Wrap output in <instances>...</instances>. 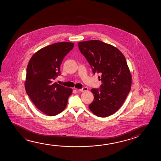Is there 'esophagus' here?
<instances>
[{"label":"esophagus","mask_w":161,"mask_h":161,"mask_svg":"<svg viewBox=\"0 0 161 161\" xmlns=\"http://www.w3.org/2000/svg\"><path fill=\"white\" fill-rule=\"evenodd\" d=\"M88 88L86 87H83L81 89H79V91H80V92H85V91H88Z\"/></svg>","instance_id":"esophagus-1"}]
</instances>
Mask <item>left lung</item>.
<instances>
[{
	"instance_id": "1",
	"label": "left lung",
	"mask_w": 161,
	"mask_h": 161,
	"mask_svg": "<svg viewBox=\"0 0 161 161\" xmlns=\"http://www.w3.org/2000/svg\"><path fill=\"white\" fill-rule=\"evenodd\" d=\"M78 47L93 73L101 75L100 87L91 90L94 100L90 110L100 117H108L120 108L131 90L132 76L125 57L116 47L102 41L80 42Z\"/></svg>"
}]
</instances>
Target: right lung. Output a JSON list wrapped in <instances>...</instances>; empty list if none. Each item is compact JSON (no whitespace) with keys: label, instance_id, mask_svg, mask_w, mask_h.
Wrapping results in <instances>:
<instances>
[{"label":"right lung","instance_id":"1","mask_svg":"<svg viewBox=\"0 0 161 161\" xmlns=\"http://www.w3.org/2000/svg\"><path fill=\"white\" fill-rule=\"evenodd\" d=\"M74 44L58 42L45 47L30 58L25 82L26 92L35 106L45 114L55 116L65 109L72 90L53 83L60 75L64 58Z\"/></svg>","mask_w":161,"mask_h":161}]
</instances>
